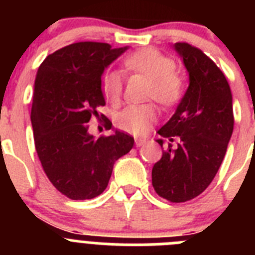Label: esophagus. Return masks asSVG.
I'll return each mask as SVG.
<instances>
[{"label":"esophagus","instance_id":"1","mask_svg":"<svg viewBox=\"0 0 255 255\" xmlns=\"http://www.w3.org/2000/svg\"><path fill=\"white\" fill-rule=\"evenodd\" d=\"M145 141H147V139L136 138L135 139V145H136V147H141V145H144V144H145Z\"/></svg>","mask_w":255,"mask_h":255}]
</instances>
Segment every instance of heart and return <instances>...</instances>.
I'll use <instances>...</instances> for the list:
<instances>
[{
    "mask_svg": "<svg viewBox=\"0 0 255 255\" xmlns=\"http://www.w3.org/2000/svg\"><path fill=\"white\" fill-rule=\"evenodd\" d=\"M124 69L129 74H139L149 79L147 98L155 100L163 107H172L181 101L185 92L184 76L173 69V61L154 48H141L126 56ZM102 91L112 105H119L123 98L124 76L115 69L106 70L102 76ZM158 117L154 103L129 105L117 112L115 124L120 130L131 134H144Z\"/></svg>",
    "mask_w": 255,
    "mask_h": 255,
    "instance_id": "heart-1",
    "label": "heart"
}]
</instances>
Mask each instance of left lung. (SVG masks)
I'll use <instances>...</instances> for the list:
<instances>
[{
    "label": "left lung",
    "mask_w": 255,
    "mask_h": 255,
    "mask_svg": "<svg viewBox=\"0 0 255 255\" xmlns=\"http://www.w3.org/2000/svg\"><path fill=\"white\" fill-rule=\"evenodd\" d=\"M189 73V88L166 125L162 138L180 139L162 152L152 170L155 193L172 203H182L202 194L215 179L226 154L234 130L231 89L220 67L197 47L175 43ZM163 147V140L158 139Z\"/></svg>",
    "instance_id": "left-lung-1"
}]
</instances>
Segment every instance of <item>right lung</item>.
Here are the masks:
<instances>
[{
    "label": "right lung",
    "instance_id": "1",
    "mask_svg": "<svg viewBox=\"0 0 255 255\" xmlns=\"http://www.w3.org/2000/svg\"><path fill=\"white\" fill-rule=\"evenodd\" d=\"M126 49L79 42L48 55L38 69L30 114L35 150L52 185L70 199L102 194L115 162L134 145L131 135L119 130L94 139L88 124L106 105L103 71ZM105 124L111 129V121Z\"/></svg>",
    "mask_w": 255,
    "mask_h": 255
}]
</instances>
